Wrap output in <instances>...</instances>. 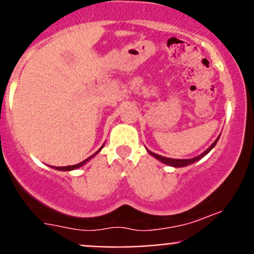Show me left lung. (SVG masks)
<instances>
[{"mask_svg": "<svg viewBox=\"0 0 254 254\" xmlns=\"http://www.w3.org/2000/svg\"><path fill=\"white\" fill-rule=\"evenodd\" d=\"M217 140H219V139H217ZM217 140H216V141H215L214 143H212V145L210 146L209 148H207V150L205 151V152H203V153H201L200 156H196V157H194V158H190V160H175V158H167V157H163V156H160V155H157V153H153V152H151V151H148V150H147V152L150 153V155H152L153 157H156V158H157L158 161H161V162H162V163H165V165L172 166V167H186V166H188V165H191V163L196 162V161H198V160H200V158H203L204 156H205L206 153L209 152V151L211 150V148L214 147L215 145H216Z\"/></svg>", "mask_w": 254, "mask_h": 254, "instance_id": "8db88e82", "label": "left lung"}]
</instances>
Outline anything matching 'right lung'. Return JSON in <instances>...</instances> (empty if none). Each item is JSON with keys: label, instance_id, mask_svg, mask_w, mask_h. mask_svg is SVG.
<instances>
[{"label": "right lung", "instance_id": "add662e5", "mask_svg": "<svg viewBox=\"0 0 254 254\" xmlns=\"http://www.w3.org/2000/svg\"><path fill=\"white\" fill-rule=\"evenodd\" d=\"M94 155H96V153H94ZM94 155H92V156H94ZM91 156V157H92ZM91 157H88L87 158V160H84V161H82L81 163H77V165H73V166H66V167H56V170H60V171H71V170H75V168H78V167H81L82 165H84V163L87 162V161L89 160V158Z\"/></svg>", "mask_w": 254, "mask_h": 254}]
</instances>
